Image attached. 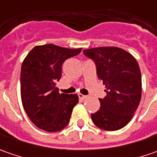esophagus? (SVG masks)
Segmentation results:
<instances>
[{
	"label": "esophagus",
	"mask_w": 157,
	"mask_h": 157,
	"mask_svg": "<svg viewBox=\"0 0 157 157\" xmlns=\"http://www.w3.org/2000/svg\"><path fill=\"white\" fill-rule=\"evenodd\" d=\"M78 98L80 99V100H86L88 98L87 95H84V94H78Z\"/></svg>",
	"instance_id": "esophagus-1"
}]
</instances>
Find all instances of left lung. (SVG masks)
<instances>
[{
	"mask_svg": "<svg viewBox=\"0 0 157 157\" xmlns=\"http://www.w3.org/2000/svg\"><path fill=\"white\" fill-rule=\"evenodd\" d=\"M83 52L94 60L97 76L106 88V96L99 99L100 109L91 115L94 123L106 131L122 128L142 98V76L136 59L117 47H98Z\"/></svg>",
	"mask_w": 157,
	"mask_h": 157,
	"instance_id": "obj_1",
	"label": "left lung"
}]
</instances>
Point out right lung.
Masks as SVG:
<instances>
[{"label":"right lung","mask_w":157,"mask_h":157,"mask_svg":"<svg viewBox=\"0 0 157 157\" xmlns=\"http://www.w3.org/2000/svg\"><path fill=\"white\" fill-rule=\"evenodd\" d=\"M82 49H67L55 44L34 47L21 69V97L27 115L37 128L57 132L70 122L77 94H59L56 83L62 75V64L78 55Z\"/></svg>","instance_id":"right-lung-1"}]
</instances>
